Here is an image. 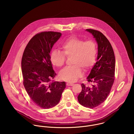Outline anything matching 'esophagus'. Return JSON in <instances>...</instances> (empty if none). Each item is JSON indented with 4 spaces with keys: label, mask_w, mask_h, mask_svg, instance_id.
I'll use <instances>...</instances> for the list:
<instances>
[{
    "label": "esophagus",
    "mask_w": 134,
    "mask_h": 134,
    "mask_svg": "<svg viewBox=\"0 0 134 134\" xmlns=\"http://www.w3.org/2000/svg\"><path fill=\"white\" fill-rule=\"evenodd\" d=\"M74 84H73V83H66V85L67 86H73Z\"/></svg>",
    "instance_id": "34e87169"
}]
</instances>
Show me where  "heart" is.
I'll return each instance as SVG.
<instances>
[{"label": "heart", "mask_w": 134, "mask_h": 134, "mask_svg": "<svg viewBox=\"0 0 134 134\" xmlns=\"http://www.w3.org/2000/svg\"><path fill=\"white\" fill-rule=\"evenodd\" d=\"M63 53L53 50L50 54L53 65L61 67L65 63V56H72V66H66L59 73L60 79L73 82L82 75L83 68L85 71L90 69L95 62L97 52V45L92 40L84 41L76 37L66 40L62 45Z\"/></svg>", "instance_id": "obj_1"}]
</instances>
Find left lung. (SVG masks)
I'll list each match as a JSON object with an SVG mask.
<instances>
[{"label":"left lung","mask_w":134,"mask_h":134,"mask_svg":"<svg viewBox=\"0 0 134 134\" xmlns=\"http://www.w3.org/2000/svg\"><path fill=\"white\" fill-rule=\"evenodd\" d=\"M98 44L97 62L87 76L90 84L86 86L82 84V90L78 96V101L83 106L90 109L97 107L107 99L114 81L115 59L110 43L100 32L86 29Z\"/></svg>","instance_id":"8db88e82"}]
</instances>
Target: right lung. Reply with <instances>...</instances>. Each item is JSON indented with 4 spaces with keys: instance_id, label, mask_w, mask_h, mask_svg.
I'll return each mask as SVG.
<instances>
[{
    "instance_id": "right-lung-1",
    "label": "right lung",
    "mask_w": 134,
    "mask_h": 134,
    "mask_svg": "<svg viewBox=\"0 0 134 134\" xmlns=\"http://www.w3.org/2000/svg\"><path fill=\"white\" fill-rule=\"evenodd\" d=\"M61 35L51 31L37 34L30 41L23 54L21 69L24 86L32 101L43 109L58 104L65 88V82H50L56 74L50 53Z\"/></svg>"
}]
</instances>
